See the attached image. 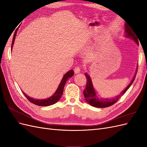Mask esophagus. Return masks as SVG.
I'll return each mask as SVG.
<instances>
[{
    "mask_svg": "<svg viewBox=\"0 0 147 147\" xmlns=\"http://www.w3.org/2000/svg\"><path fill=\"white\" fill-rule=\"evenodd\" d=\"M80 69H80V67H75V69H74V72H75V74H77L80 72Z\"/></svg>",
    "mask_w": 147,
    "mask_h": 147,
    "instance_id": "34e87169",
    "label": "esophagus"
}]
</instances>
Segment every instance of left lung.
<instances>
[{
  "label": "left lung",
  "mask_w": 147,
  "mask_h": 147,
  "mask_svg": "<svg viewBox=\"0 0 147 147\" xmlns=\"http://www.w3.org/2000/svg\"><path fill=\"white\" fill-rule=\"evenodd\" d=\"M124 27H125V28H124V34H125V36L128 38H131V39L133 40H134L137 43V45H139L136 35L135 34L133 29L130 27V26H129V24H127V23H125ZM137 71V70H136V74L131 80V83L129 84L121 92V94H119L118 96H117L115 97H113V98L112 97V99L111 98L103 99V98H101L100 97H99L98 96H97L94 88V86H93L91 77L87 73H85L84 74H85V76L87 80V83H86L85 90L83 91V94H84V98H85L86 101L91 106L94 107H97V108L108 107L113 105L115 103H116V102L119 100L120 97H121L124 93L126 92V91L131 86V84H132L133 82H134L135 80Z\"/></svg>",
  "instance_id": "8db88e82"
}]
</instances>
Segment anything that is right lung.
Segmentation results:
<instances>
[{
  "instance_id": "right-lung-1",
  "label": "right lung",
  "mask_w": 147,
  "mask_h": 147,
  "mask_svg": "<svg viewBox=\"0 0 147 147\" xmlns=\"http://www.w3.org/2000/svg\"><path fill=\"white\" fill-rule=\"evenodd\" d=\"M16 33H17V31H16V32H15L14 36H13V41H12V43H11V50H12L13 44H14ZM74 72L73 70H70L68 71V72H67L63 76V79H62L59 85L58 88H57L56 91H55V92L53 94V96H51L50 97H48V98H47V99H35L32 98V97H30L29 96L26 94V93H24L23 91H22V92H23V94L26 97V98H27L30 102H32V104H34L35 105H37L38 106H50L51 105H53V104H56V102L60 99L62 95H63V94L64 88L66 82L67 81V80L69 78H71L72 76H74Z\"/></svg>"
}]
</instances>
